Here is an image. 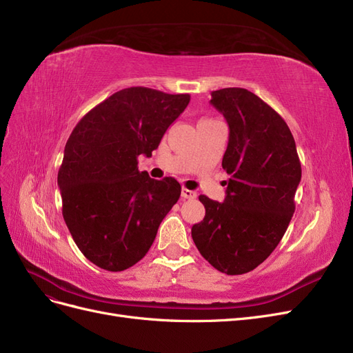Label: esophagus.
<instances>
[{"label":"esophagus","mask_w":353,"mask_h":353,"mask_svg":"<svg viewBox=\"0 0 353 353\" xmlns=\"http://www.w3.org/2000/svg\"><path fill=\"white\" fill-rule=\"evenodd\" d=\"M181 198H185V199H195V198H196V192L183 188V189H181Z\"/></svg>","instance_id":"esophagus-1"}]
</instances>
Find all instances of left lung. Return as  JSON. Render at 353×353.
I'll use <instances>...</instances> for the list:
<instances>
[{
  "instance_id": "obj_1",
  "label": "left lung",
  "mask_w": 353,
  "mask_h": 353,
  "mask_svg": "<svg viewBox=\"0 0 353 353\" xmlns=\"http://www.w3.org/2000/svg\"><path fill=\"white\" fill-rule=\"evenodd\" d=\"M229 124L223 168L230 174L224 202L201 195L205 217L192 239L208 263L229 276L252 271L274 251L294 212L302 168L289 126L243 88L211 92Z\"/></svg>"
}]
</instances>
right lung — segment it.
Segmentation results:
<instances>
[{
	"label": "right lung",
	"mask_w": 353,
	"mask_h": 353,
	"mask_svg": "<svg viewBox=\"0 0 353 353\" xmlns=\"http://www.w3.org/2000/svg\"><path fill=\"white\" fill-rule=\"evenodd\" d=\"M190 101L143 86L121 89L76 124L59 170L63 217L81 252L107 271L141 261L180 198L173 177L139 172Z\"/></svg>",
	"instance_id": "obj_1"
}]
</instances>
